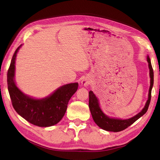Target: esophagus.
I'll return each instance as SVG.
<instances>
[{"label":"esophagus","mask_w":160,"mask_h":160,"mask_svg":"<svg viewBox=\"0 0 160 160\" xmlns=\"http://www.w3.org/2000/svg\"><path fill=\"white\" fill-rule=\"evenodd\" d=\"M90 83H91V81L88 77H84V78L81 81V84L83 85V86H84V87L88 86L89 84H90Z\"/></svg>","instance_id":"obj_1"}]
</instances>
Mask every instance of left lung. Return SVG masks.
<instances>
[{"label": "left lung", "instance_id": "obj_1", "mask_svg": "<svg viewBox=\"0 0 160 160\" xmlns=\"http://www.w3.org/2000/svg\"><path fill=\"white\" fill-rule=\"evenodd\" d=\"M147 61L149 63V75H150V88L149 90L148 99L146 102L144 108L142 109L141 112L137 114L134 117L128 119H118L109 118L107 115H105L103 111L101 110L99 108V105L98 103V100L97 99L95 95L93 93V91H90L89 92V107L91 111V113L95 123L98 125L99 128L109 132H118L123 131L128 128L131 125L133 124L135 121H137L139 118L142 117L145 113L147 112L150 103L152 98V89L153 85V71L150 61L149 57L148 56Z\"/></svg>", "mask_w": 160, "mask_h": 160}]
</instances>
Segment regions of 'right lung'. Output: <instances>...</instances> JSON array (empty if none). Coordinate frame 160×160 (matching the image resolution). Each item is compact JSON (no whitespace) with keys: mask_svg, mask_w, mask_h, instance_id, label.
I'll return each mask as SVG.
<instances>
[{"mask_svg":"<svg viewBox=\"0 0 160 160\" xmlns=\"http://www.w3.org/2000/svg\"><path fill=\"white\" fill-rule=\"evenodd\" d=\"M14 52L7 72L8 90L14 109L27 122L39 127H49L59 123L63 117L69 101L78 89V83L61 87L51 95L42 99H35L23 94L14 83V69L17 53Z\"/></svg>","mask_w":160,"mask_h":160,"instance_id":"1","label":"right lung"}]
</instances>
